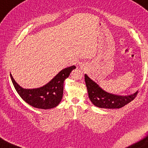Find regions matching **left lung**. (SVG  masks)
Here are the masks:
<instances>
[{
	"mask_svg": "<svg viewBox=\"0 0 148 148\" xmlns=\"http://www.w3.org/2000/svg\"><path fill=\"white\" fill-rule=\"evenodd\" d=\"M85 82L89 99L95 106L102 108H120L136 98L138 91L129 96H119L104 91L85 74Z\"/></svg>",
	"mask_w": 148,
	"mask_h": 148,
	"instance_id": "obj_1",
	"label": "left lung"
}]
</instances>
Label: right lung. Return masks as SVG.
<instances>
[{
	"instance_id": "right-lung-1",
	"label": "right lung",
	"mask_w": 148,
	"mask_h": 148,
	"mask_svg": "<svg viewBox=\"0 0 148 148\" xmlns=\"http://www.w3.org/2000/svg\"><path fill=\"white\" fill-rule=\"evenodd\" d=\"M75 69L76 66H72L63 69L48 84L36 89L22 88L16 83L11 74L10 77L16 91L23 101L36 108L46 110L56 107L61 102L63 95L64 81Z\"/></svg>"
}]
</instances>
